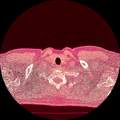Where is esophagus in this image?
<instances>
[{
	"mask_svg": "<svg viewBox=\"0 0 120 120\" xmlns=\"http://www.w3.org/2000/svg\"><path fill=\"white\" fill-rule=\"evenodd\" d=\"M58 68H61V66H60V65H58Z\"/></svg>",
	"mask_w": 120,
	"mask_h": 120,
	"instance_id": "esophagus-1",
	"label": "esophagus"
}]
</instances>
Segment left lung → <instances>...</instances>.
<instances>
[{
    "mask_svg": "<svg viewBox=\"0 0 120 120\" xmlns=\"http://www.w3.org/2000/svg\"><path fill=\"white\" fill-rule=\"evenodd\" d=\"M80 84H79V87H80ZM80 86H81V85H80Z\"/></svg>",
    "mask_w": 120,
    "mask_h": 120,
    "instance_id": "8db88e82",
    "label": "left lung"
}]
</instances>
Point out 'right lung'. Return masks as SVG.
Listing matches in <instances>:
<instances>
[{
  "mask_svg": "<svg viewBox=\"0 0 120 120\" xmlns=\"http://www.w3.org/2000/svg\"><path fill=\"white\" fill-rule=\"evenodd\" d=\"M44 71V70H43ZM42 71V72H43V74H41V73H40L38 75V77H37V81H38V82H40V83H42V82L44 81V79H43V78H42V76H43V74H44V73H44V71ZM44 72H45V71H44Z\"/></svg>",
  "mask_w": 120,
  "mask_h": 120,
  "instance_id": "obj_1",
  "label": "right lung"
}]
</instances>
